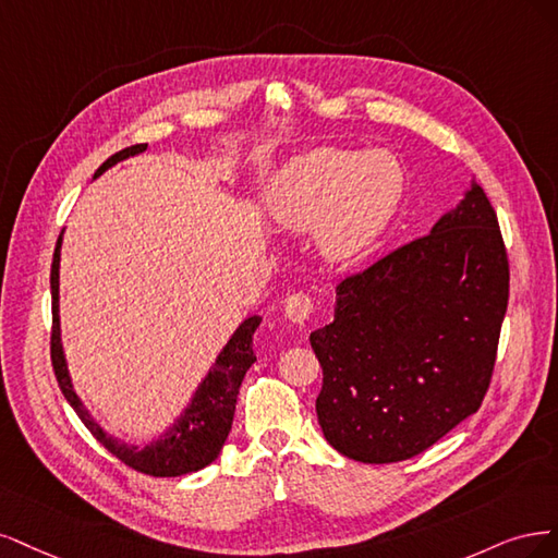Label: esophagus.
I'll return each mask as SVG.
<instances>
[{"label": "esophagus", "mask_w": 558, "mask_h": 558, "mask_svg": "<svg viewBox=\"0 0 558 558\" xmlns=\"http://www.w3.org/2000/svg\"><path fill=\"white\" fill-rule=\"evenodd\" d=\"M315 313V301L303 294V292H294L284 299V315L290 317L294 325H305Z\"/></svg>", "instance_id": "esophagus-1"}]
</instances>
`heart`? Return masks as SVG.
Masks as SVG:
<instances>
[{"label": "heart", "mask_w": 558, "mask_h": 558, "mask_svg": "<svg viewBox=\"0 0 558 558\" xmlns=\"http://www.w3.org/2000/svg\"><path fill=\"white\" fill-rule=\"evenodd\" d=\"M383 161V153L354 157L333 148L299 155L276 173L266 196L268 215L282 229H315L317 245L331 262H352L380 233L397 204V169L385 187Z\"/></svg>", "instance_id": "b5f03b06"}]
</instances>
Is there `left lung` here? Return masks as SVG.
Here are the masks:
<instances>
[{"label":"left lung","instance_id":"8db88e82","mask_svg":"<svg viewBox=\"0 0 558 558\" xmlns=\"http://www.w3.org/2000/svg\"><path fill=\"white\" fill-rule=\"evenodd\" d=\"M508 294L506 243L477 183L428 236L340 280L333 322L311 333L327 442L393 463L471 417L492 383Z\"/></svg>","mask_w":558,"mask_h":558}]
</instances>
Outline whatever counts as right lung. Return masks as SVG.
I'll return each mask as SVG.
<instances>
[{"mask_svg":"<svg viewBox=\"0 0 558 558\" xmlns=\"http://www.w3.org/2000/svg\"><path fill=\"white\" fill-rule=\"evenodd\" d=\"M148 148V143H138V146L124 148L111 155L104 165L97 169L95 178L101 175L106 169H111L118 161L134 157ZM60 247H62V233L56 245V255H52L50 266V294H52V333H50V359L52 371H56L58 385L64 393L69 405L76 410L81 422L113 457H118L130 469L146 473L153 477H178L194 471L206 469L208 463L218 459L220 449L231 430L233 410H236L239 389L247 368L257 362L253 350V336L259 327L262 317L253 315L241 322V327L233 331L229 343L215 359L213 368L196 387L190 405L183 410V415L169 426L167 434H161L146 447L120 442L118 438L109 436L106 430L89 417V412L83 408L81 399L76 397L74 385L66 371V359L62 352V338H60Z\"/></svg>","mask_w":558,"mask_h":558,"instance_id":"add662e5","label":"right lung"}]
</instances>
